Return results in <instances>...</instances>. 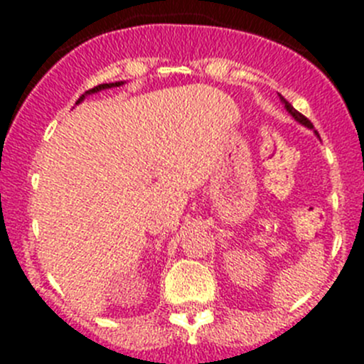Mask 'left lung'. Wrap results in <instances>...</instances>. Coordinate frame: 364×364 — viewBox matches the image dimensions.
<instances>
[{"instance_id":"1","label":"left lung","mask_w":364,"mask_h":364,"mask_svg":"<svg viewBox=\"0 0 364 364\" xmlns=\"http://www.w3.org/2000/svg\"><path fill=\"white\" fill-rule=\"evenodd\" d=\"M279 96H281V95H279ZM281 102H282V104H284L286 111L290 112L291 117H294V118H295V120H297V122H299V124H302V125H306V127H310V129H311V127H314V125H311V122H310V120H308V118H306V117H304V114H301V112H299V111H297V109H294V105H291V104H290V102H286V98H282V96H281Z\"/></svg>"}]
</instances>
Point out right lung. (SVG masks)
<instances>
[{"label":"right lung","instance_id":"right-lung-1","mask_svg":"<svg viewBox=\"0 0 364 364\" xmlns=\"http://www.w3.org/2000/svg\"><path fill=\"white\" fill-rule=\"evenodd\" d=\"M120 85H124V82H114V83H100V85H96V87H92V89H89V91H85V95H82L78 98V102H76V104H80V102H82L83 98H85L87 95H95V92H98V91H104V89H111V87H120Z\"/></svg>","mask_w":364,"mask_h":364}]
</instances>
